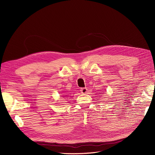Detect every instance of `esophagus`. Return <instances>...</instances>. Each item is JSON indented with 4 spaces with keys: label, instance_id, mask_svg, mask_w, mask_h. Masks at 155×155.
<instances>
[{
    "label": "esophagus",
    "instance_id": "esophagus-1",
    "mask_svg": "<svg viewBox=\"0 0 155 155\" xmlns=\"http://www.w3.org/2000/svg\"><path fill=\"white\" fill-rule=\"evenodd\" d=\"M80 92L82 94H85L87 92V88H80Z\"/></svg>",
    "mask_w": 155,
    "mask_h": 155
}]
</instances>
